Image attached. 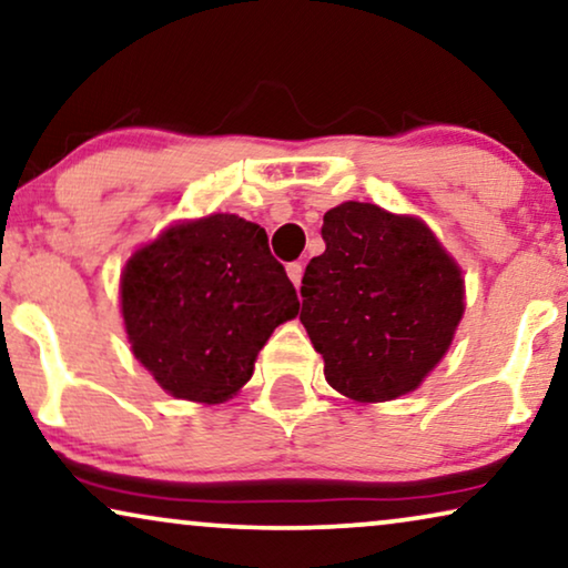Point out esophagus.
<instances>
[{"label":"esophagus","instance_id":"1","mask_svg":"<svg viewBox=\"0 0 568 568\" xmlns=\"http://www.w3.org/2000/svg\"><path fill=\"white\" fill-rule=\"evenodd\" d=\"M302 271H305L302 268V263H290V266H286V276L292 278L294 286L302 284Z\"/></svg>","mask_w":568,"mask_h":568}]
</instances>
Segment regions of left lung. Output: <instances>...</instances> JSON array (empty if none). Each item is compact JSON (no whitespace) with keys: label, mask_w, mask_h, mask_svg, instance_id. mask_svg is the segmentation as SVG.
<instances>
[{"label":"left lung","mask_w":568,"mask_h":568,"mask_svg":"<svg viewBox=\"0 0 568 568\" xmlns=\"http://www.w3.org/2000/svg\"><path fill=\"white\" fill-rule=\"evenodd\" d=\"M325 253L302 276V313L333 390L383 403L416 390L465 313L463 271L416 216L346 201L323 216Z\"/></svg>","instance_id":"obj_1"}]
</instances>
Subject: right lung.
I'll list each match as a JSON object with an SVG mask.
<instances>
[{"label": "right lung", "instance_id": "obj_1", "mask_svg": "<svg viewBox=\"0 0 568 568\" xmlns=\"http://www.w3.org/2000/svg\"><path fill=\"white\" fill-rule=\"evenodd\" d=\"M121 313L131 352L162 390L222 403L251 379L255 356L300 300L261 224L209 214L131 255Z\"/></svg>", "mask_w": 568, "mask_h": 568}]
</instances>
